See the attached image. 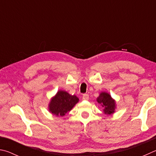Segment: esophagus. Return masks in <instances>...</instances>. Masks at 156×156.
Segmentation results:
<instances>
[{
	"mask_svg": "<svg viewBox=\"0 0 156 156\" xmlns=\"http://www.w3.org/2000/svg\"><path fill=\"white\" fill-rule=\"evenodd\" d=\"M82 99L83 100H88L89 99V95L88 94H83Z\"/></svg>",
	"mask_w": 156,
	"mask_h": 156,
	"instance_id": "34e87169",
	"label": "esophagus"
}]
</instances>
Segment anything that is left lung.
I'll use <instances>...</instances> for the list:
<instances>
[{"label":"left lung","mask_w":156,"mask_h":156,"mask_svg":"<svg viewBox=\"0 0 156 156\" xmlns=\"http://www.w3.org/2000/svg\"><path fill=\"white\" fill-rule=\"evenodd\" d=\"M97 102L101 104L104 109L105 114H111L114 112L115 110V102L112 99L111 96L106 92H102L101 93L99 97L97 98Z\"/></svg>","instance_id":"left-lung-1"}]
</instances>
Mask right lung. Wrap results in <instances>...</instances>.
Listing matches in <instances>:
<instances>
[{"mask_svg": "<svg viewBox=\"0 0 156 156\" xmlns=\"http://www.w3.org/2000/svg\"><path fill=\"white\" fill-rule=\"evenodd\" d=\"M78 101L79 99L75 95H70L66 92L60 90L52 99L49 104V110L56 116H64Z\"/></svg>", "mask_w": 156, "mask_h": 156, "instance_id": "right-lung-1", "label": "right lung"}]
</instances>
